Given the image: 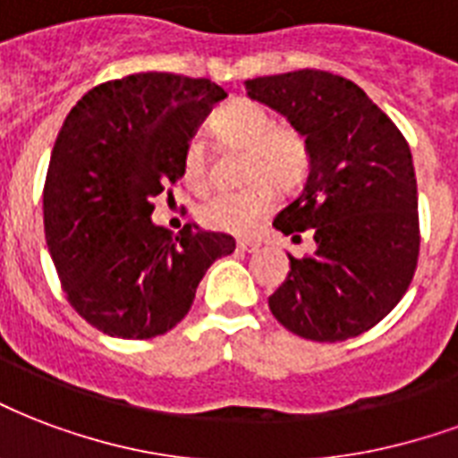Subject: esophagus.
I'll return each instance as SVG.
<instances>
[{
    "instance_id": "obj_1",
    "label": "esophagus",
    "mask_w": 458,
    "mask_h": 458,
    "mask_svg": "<svg viewBox=\"0 0 458 458\" xmlns=\"http://www.w3.org/2000/svg\"><path fill=\"white\" fill-rule=\"evenodd\" d=\"M238 250L240 252H257V250H259V242H255V240H240Z\"/></svg>"
}]
</instances>
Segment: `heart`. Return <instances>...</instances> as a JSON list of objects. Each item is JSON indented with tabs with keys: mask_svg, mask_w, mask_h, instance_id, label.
<instances>
[{
	"mask_svg": "<svg viewBox=\"0 0 458 458\" xmlns=\"http://www.w3.org/2000/svg\"><path fill=\"white\" fill-rule=\"evenodd\" d=\"M220 140L247 150L245 177L252 182L238 191H218L199 206L203 228L247 235L257 230L274 206L279 189H293L303 182L310 167V145L306 135L291 125H279L269 108L250 99H233L213 118ZM182 179L191 191L208 186V155L199 138H191L182 150Z\"/></svg>",
	"mask_w": 458,
	"mask_h": 458,
	"instance_id": "1",
	"label": "heart"
}]
</instances>
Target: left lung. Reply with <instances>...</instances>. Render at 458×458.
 <instances>
[{"label":"left lung","instance_id":"1","mask_svg":"<svg viewBox=\"0 0 458 458\" xmlns=\"http://www.w3.org/2000/svg\"><path fill=\"white\" fill-rule=\"evenodd\" d=\"M245 87L310 145L306 186L274 228L293 240L310 230L315 252L289 255L291 272L269 296V310L313 342L367 333L398 306L418 267V182L408 140L340 74L296 70Z\"/></svg>","mask_w":458,"mask_h":458}]
</instances>
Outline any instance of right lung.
Listing matches in <instances>:
<instances>
[{
    "label": "right lung",
    "instance_id": "1",
    "mask_svg": "<svg viewBox=\"0 0 458 458\" xmlns=\"http://www.w3.org/2000/svg\"><path fill=\"white\" fill-rule=\"evenodd\" d=\"M211 80L128 74L94 87L57 133L43 186L46 242L70 306L123 340L165 335L196 286L235 250L225 233L186 223L177 238L152 223V199L182 179V150L216 101Z\"/></svg>",
    "mask_w": 458,
    "mask_h": 458
}]
</instances>
